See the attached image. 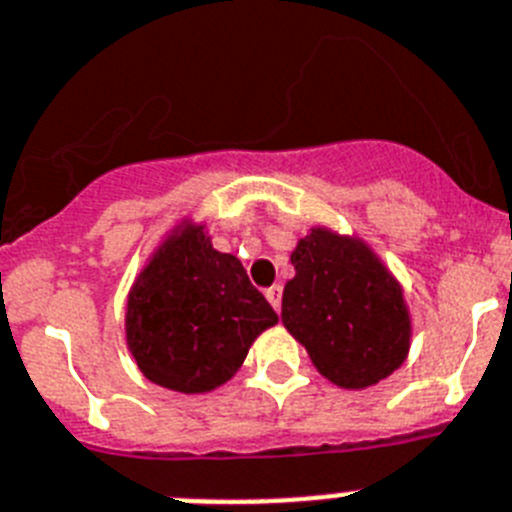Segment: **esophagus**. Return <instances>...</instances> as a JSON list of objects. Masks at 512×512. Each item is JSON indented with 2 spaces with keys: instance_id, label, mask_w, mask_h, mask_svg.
<instances>
[{
  "instance_id": "1",
  "label": "esophagus",
  "mask_w": 512,
  "mask_h": 512,
  "mask_svg": "<svg viewBox=\"0 0 512 512\" xmlns=\"http://www.w3.org/2000/svg\"><path fill=\"white\" fill-rule=\"evenodd\" d=\"M265 296H268V301H270V306H273L275 311H281V299H283V286H278V283H275V286H270L268 291H265Z\"/></svg>"
}]
</instances>
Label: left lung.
I'll return each instance as SVG.
<instances>
[{
  "mask_svg": "<svg viewBox=\"0 0 512 512\" xmlns=\"http://www.w3.org/2000/svg\"><path fill=\"white\" fill-rule=\"evenodd\" d=\"M281 319L324 379L368 389L410 353L404 291L363 239L314 226L291 252Z\"/></svg>",
  "mask_w": 512,
  "mask_h": 512,
  "instance_id": "8db88e82",
  "label": "left lung"
}]
</instances>
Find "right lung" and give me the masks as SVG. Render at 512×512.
<instances>
[{
  "instance_id": "right-lung-1",
  "label": "right lung",
  "mask_w": 512,
  "mask_h": 512,
  "mask_svg": "<svg viewBox=\"0 0 512 512\" xmlns=\"http://www.w3.org/2000/svg\"><path fill=\"white\" fill-rule=\"evenodd\" d=\"M278 314L234 255L213 250L206 226H175L144 265L126 304V342L151 384L206 394L242 368Z\"/></svg>"
}]
</instances>
